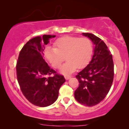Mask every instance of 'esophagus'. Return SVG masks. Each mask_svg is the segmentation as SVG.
<instances>
[{"label": "esophagus", "mask_w": 129, "mask_h": 129, "mask_svg": "<svg viewBox=\"0 0 129 129\" xmlns=\"http://www.w3.org/2000/svg\"><path fill=\"white\" fill-rule=\"evenodd\" d=\"M64 78H65V79H66V80H68V79H70L71 76H69V75H65Z\"/></svg>", "instance_id": "esophagus-1"}]
</instances>
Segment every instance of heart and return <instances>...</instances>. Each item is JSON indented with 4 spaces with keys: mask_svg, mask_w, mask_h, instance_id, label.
I'll return each instance as SVG.
<instances>
[{
    "mask_svg": "<svg viewBox=\"0 0 129 129\" xmlns=\"http://www.w3.org/2000/svg\"><path fill=\"white\" fill-rule=\"evenodd\" d=\"M54 45L55 48H45L44 56L55 69L59 67L66 56L67 60L60 67V72L63 75L70 74L77 68L86 66L93 52L92 42L87 38L63 36L56 40Z\"/></svg>",
    "mask_w": 129,
    "mask_h": 129,
    "instance_id": "b5f03b06",
    "label": "heart"
}]
</instances>
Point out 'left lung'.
Instances as JSON below:
<instances>
[{
    "label": "left lung",
    "mask_w": 129,
    "mask_h": 129,
    "mask_svg": "<svg viewBox=\"0 0 129 129\" xmlns=\"http://www.w3.org/2000/svg\"><path fill=\"white\" fill-rule=\"evenodd\" d=\"M94 45L91 61L76 76L79 82L75 91L77 101L84 106H95L102 101L110 90L114 76L112 55L106 44L91 33H82Z\"/></svg>",
    "instance_id": "1"
}]
</instances>
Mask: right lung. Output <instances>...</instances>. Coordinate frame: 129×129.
<instances>
[{
    "label": "right lung",
    "instance_id": "obj_1",
    "mask_svg": "<svg viewBox=\"0 0 129 129\" xmlns=\"http://www.w3.org/2000/svg\"><path fill=\"white\" fill-rule=\"evenodd\" d=\"M55 35H43L30 39L22 48L16 65L17 78L25 97L33 104L44 107L58 98L59 90L66 79L56 74L43 58L45 45ZM54 74L53 77L48 76Z\"/></svg>",
    "mask_w": 129,
    "mask_h": 129
}]
</instances>
